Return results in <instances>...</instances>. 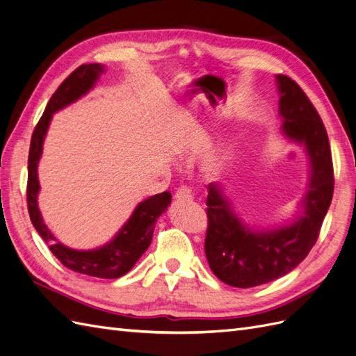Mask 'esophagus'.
Segmentation results:
<instances>
[{
    "mask_svg": "<svg viewBox=\"0 0 356 356\" xmlns=\"http://www.w3.org/2000/svg\"><path fill=\"white\" fill-rule=\"evenodd\" d=\"M175 199L177 200H193V190L187 186H181L175 191Z\"/></svg>",
    "mask_w": 356,
    "mask_h": 356,
    "instance_id": "obj_1",
    "label": "esophagus"
}]
</instances>
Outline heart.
Segmentation results:
<instances>
[{
	"label": "heart",
	"mask_w": 356,
	"mask_h": 356,
	"mask_svg": "<svg viewBox=\"0 0 356 356\" xmlns=\"http://www.w3.org/2000/svg\"><path fill=\"white\" fill-rule=\"evenodd\" d=\"M211 168H212V169H217V168H218V160H217V159H213V160L211 161Z\"/></svg>",
	"instance_id": "b5f03b06"
}]
</instances>
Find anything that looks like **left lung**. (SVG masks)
Returning <instances> with one entry per match:
<instances>
[{"instance_id":"1","label":"left lung","mask_w":356,"mask_h":356,"mask_svg":"<svg viewBox=\"0 0 356 356\" xmlns=\"http://www.w3.org/2000/svg\"><path fill=\"white\" fill-rule=\"evenodd\" d=\"M282 131L305 144L310 159V182L305 213L286 227L254 233L232 211L217 184H209L204 254L213 275L236 288L272 282L305 260L319 238L334 191V169L327 129L303 89L288 75H277Z\"/></svg>"}]
</instances>
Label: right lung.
Masks as SVG:
<instances>
[{
	"mask_svg": "<svg viewBox=\"0 0 356 356\" xmlns=\"http://www.w3.org/2000/svg\"><path fill=\"white\" fill-rule=\"evenodd\" d=\"M104 67L99 63H84L77 70H74L68 77L60 83L56 92L51 95L44 113L38 120L34 134L31 138L29 156H28V186H26V202L28 212L35 230L47 245L51 254L72 272L115 279L126 275L138 261L147 248L152 243L154 225L157 218L163 213L170 203L172 195L169 191L159 193L147 200L141 202L134 211L132 217L127 220L122 230L117 233L115 238L98 250L92 251H75L71 248L62 245L55 239L42 222L41 213L37 204V195L40 190L37 165L42 152V141L47 132L51 114L67 106L68 104L79 99L89 89L93 88L95 81L98 80Z\"/></svg>",
	"mask_w": 356,
	"mask_h": 356,
	"instance_id": "right-lung-1",
	"label": "right lung"
}]
</instances>
